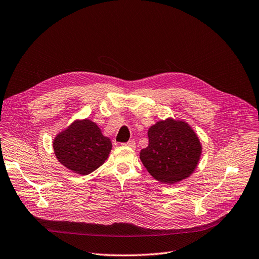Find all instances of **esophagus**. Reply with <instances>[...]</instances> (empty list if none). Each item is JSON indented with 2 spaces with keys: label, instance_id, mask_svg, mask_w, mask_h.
Instances as JSON below:
<instances>
[{
  "label": "esophagus",
  "instance_id": "34e87169",
  "mask_svg": "<svg viewBox=\"0 0 259 259\" xmlns=\"http://www.w3.org/2000/svg\"><path fill=\"white\" fill-rule=\"evenodd\" d=\"M123 145L127 146V147H130V148H136V142H134V141H129Z\"/></svg>",
  "mask_w": 259,
  "mask_h": 259
}]
</instances>
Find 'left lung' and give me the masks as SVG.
I'll return each mask as SVG.
<instances>
[{
  "instance_id": "1",
  "label": "left lung",
  "mask_w": 259,
  "mask_h": 259,
  "mask_svg": "<svg viewBox=\"0 0 259 259\" xmlns=\"http://www.w3.org/2000/svg\"><path fill=\"white\" fill-rule=\"evenodd\" d=\"M148 139L149 144L141 150L140 159L157 181L174 184L195 171L202 146L187 122L172 118L157 121L149 128Z\"/></svg>"
}]
</instances>
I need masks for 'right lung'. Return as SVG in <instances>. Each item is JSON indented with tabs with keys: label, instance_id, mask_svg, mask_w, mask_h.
<instances>
[{
	"label": "right lung",
	"instance_id": "right-lung-1",
	"mask_svg": "<svg viewBox=\"0 0 259 259\" xmlns=\"http://www.w3.org/2000/svg\"><path fill=\"white\" fill-rule=\"evenodd\" d=\"M55 155L67 169L82 176L96 170L108 159L112 149L109 138L104 137L95 122L75 120L53 142Z\"/></svg>",
	"mask_w": 259,
	"mask_h": 259
}]
</instances>
